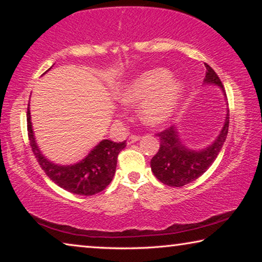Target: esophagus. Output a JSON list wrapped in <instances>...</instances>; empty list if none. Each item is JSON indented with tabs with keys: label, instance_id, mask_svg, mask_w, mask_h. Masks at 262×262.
<instances>
[{
	"label": "esophagus",
	"instance_id": "34e87169",
	"mask_svg": "<svg viewBox=\"0 0 262 262\" xmlns=\"http://www.w3.org/2000/svg\"><path fill=\"white\" fill-rule=\"evenodd\" d=\"M140 139H141V136H140V135H130L129 137H128L127 143H128V144H132V143H134V142L139 141Z\"/></svg>",
	"mask_w": 262,
	"mask_h": 262
}]
</instances>
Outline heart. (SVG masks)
Returning a JSON list of instances; mask_svg holds the SVG:
<instances>
[{"instance_id": "obj_1", "label": "heart", "mask_w": 262, "mask_h": 262, "mask_svg": "<svg viewBox=\"0 0 262 262\" xmlns=\"http://www.w3.org/2000/svg\"><path fill=\"white\" fill-rule=\"evenodd\" d=\"M183 92V84L172 77L168 70L155 68L133 78L123 89L121 100L128 105L142 101L139 108L141 120L145 125L156 126L173 114Z\"/></svg>"}]
</instances>
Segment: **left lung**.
<instances>
[{"label":"left lung","mask_w":262,"mask_h":262,"mask_svg":"<svg viewBox=\"0 0 262 262\" xmlns=\"http://www.w3.org/2000/svg\"><path fill=\"white\" fill-rule=\"evenodd\" d=\"M207 68L205 83L216 84L224 92L223 84L217 76L215 70L209 64ZM227 96V95H225ZM229 130V110L225 118L224 126L214 143L201 151H193L185 147L179 139L176 127L171 126L157 133L161 140L158 152L150 162L151 171L156 178L163 184L171 187H181L196 180L211 166L217 155L220 154L227 139Z\"/></svg>","instance_id":"8db88e82"}]
</instances>
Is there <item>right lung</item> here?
Wrapping results in <instances>:
<instances>
[{"instance_id": "1", "label": "right lung", "mask_w": 262, "mask_h": 262, "mask_svg": "<svg viewBox=\"0 0 262 262\" xmlns=\"http://www.w3.org/2000/svg\"><path fill=\"white\" fill-rule=\"evenodd\" d=\"M26 118L31 149L39 165L52 181L70 193L85 196L99 193L107 187L115 173L118 155L126 147V141L117 143L110 140H103L79 163L68 166L56 165L42 156L35 143L29 107Z\"/></svg>"}]
</instances>
